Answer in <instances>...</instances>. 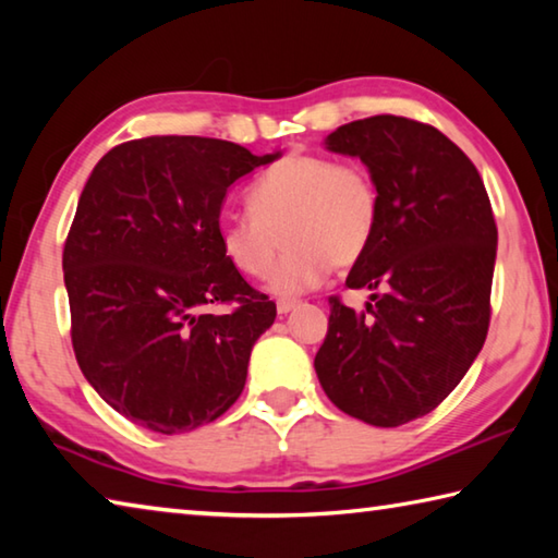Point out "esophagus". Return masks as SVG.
Listing matches in <instances>:
<instances>
[{
	"label": "esophagus",
	"instance_id": "obj_1",
	"mask_svg": "<svg viewBox=\"0 0 558 558\" xmlns=\"http://www.w3.org/2000/svg\"><path fill=\"white\" fill-rule=\"evenodd\" d=\"M300 305L298 300H278V315H288V313H292V310H295Z\"/></svg>",
	"mask_w": 558,
	"mask_h": 558
}]
</instances>
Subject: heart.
<instances>
[{
  "instance_id": "heart-1",
  "label": "heart",
  "mask_w": 558,
  "mask_h": 558,
  "mask_svg": "<svg viewBox=\"0 0 558 558\" xmlns=\"http://www.w3.org/2000/svg\"><path fill=\"white\" fill-rule=\"evenodd\" d=\"M250 216L226 214L216 223L223 258L248 278H266L276 295L315 288L329 263L349 268L379 229L381 199L369 169L319 155H290L272 165L248 192Z\"/></svg>"
}]
</instances>
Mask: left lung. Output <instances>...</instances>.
<instances>
[{
  "label": "left lung",
  "instance_id": "1",
  "mask_svg": "<svg viewBox=\"0 0 558 558\" xmlns=\"http://www.w3.org/2000/svg\"><path fill=\"white\" fill-rule=\"evenodd\" d=\"M379 189V229L347 276L372 290L354 313L329 298L315 372L339 411L379 428L430 413L485 344L497 226L483 179L440 130L374 116L327 135Z\"/></svg>",
  "mask_w": 558,
  "mask_h": 558
}]
</instances>
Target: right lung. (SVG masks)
<instances>
[{
    "label": "right lung",
    "instance_id": "add662e5",
    "mask_svg": "<svg viewBox=\"0 0 558 558\" xmlns=\"http://www.w3.org/2000/svg\"><path fill=\"white\" fill-rule=\"evenodd\" d=\"M280 153L165 135L112 147L93 169L63 248L71 339L98 396L165 436L239 399L276 302L223 258L216 223L233 182ZM214 301H235L211 316Z\"/></svg>",
    "mask_w": 558,
    "mask_h": 558
}]
</instances>
